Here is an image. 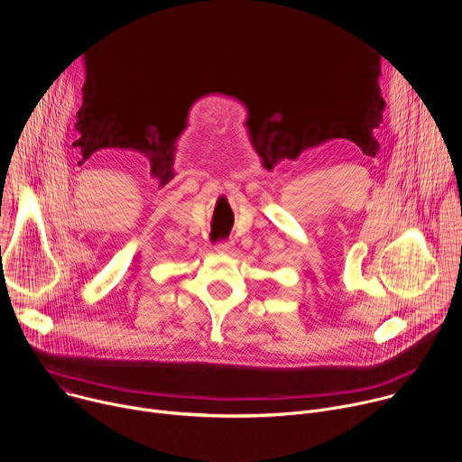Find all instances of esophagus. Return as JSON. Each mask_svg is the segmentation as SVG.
<instances>
[{
    "instance_id": "esophagus-1",
    "label": "esophagus",
    "mask_w": 462,
    "mask_h": 462,
    "mask_svg": "<svg viewBox=\"0 0 462 462\" xmlns=\"http://www.w3.org/2000/svg\"><path fill=\"white\" fill-rule=\"evenodd\" d=\"M215 249H217L218 253H229V251L233 249V242H222V244H217V245H215Z\"/></svg>"
}]
</instances>
